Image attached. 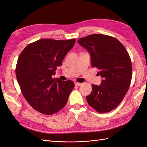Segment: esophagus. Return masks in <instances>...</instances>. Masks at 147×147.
Masks as SVG:
<instances>
[{
    "instance_id": "34e87169",
    "label": "esophagus",
    "mask_w": 147,
    "mask_h": 147,
    "mask_svg": "<svg viewBox=\"0 0 147 147\" xmlns=\"http://www.w3.org/2000/svg\"><path fill=\"white\" fill-rule=\"evenodd\" d=\"M82 85V83H78V82H75V85L77 86H80Z\"/></svg>"
}]
</instances>
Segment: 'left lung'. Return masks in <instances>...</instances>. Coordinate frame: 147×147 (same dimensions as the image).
I'll list each match as a JSON object with an SVG mask.
<instances>
[{"instance_id": "left-lung-1", "label": "left lung", "mask_w": 147, "mask_h": 147, "mask_svg": "<svg viewBox=\"0 0 147 147\" xmlns=\"http://www.w3.org/2000/svg\"><path fill=\"white\" fill-rule=\"evenodd\" d=\"M78 42L88 50L92 66L99 69L103 78L101 85H92L86 101L98 113L111 111L121 102L130 85L132 66L129 54L119 41L108 35L90 34Z\"/></svg>"}]
</instances>
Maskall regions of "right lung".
Instances as JSON below:
<instances>
[{"label": "right lung", "instance_id": "right-lung-1", "mask_svg": "<svg viewBox=\"0 0 147 147\" xmlns=\"http://www.w3.org/2000/svg\"><path fill=\"white\" fill-rule=\"evenodd\" d=\"M75 39H42L27 45L20 54L15 72L21 92L32 108L52 115L66 105L74 83L53 78Z\"/></svg>", "mask_w": 147, "mask_h": 147}]
</instances>
